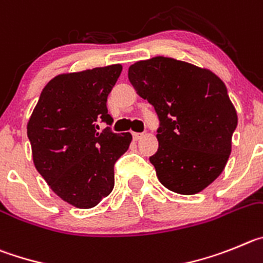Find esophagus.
Here are the masks:
<instances>
[{
  "instance_id": "esophagus-1",
  "label": "esophagus",
  "mask_w": 263,
  "mask_h": 263,
  "mask_svg": "<svg viewBox=\"0 0 263 263\" xmlns=\"http://www.w3.org/2000/svg\"><path fill=\"white\" fill-rule=\"evenodd\" d=\"M132 136H134L135 140H139V139H141V137L144 136V134L143 132H134V134H132Z\"/></svg>"
}]
</instances>
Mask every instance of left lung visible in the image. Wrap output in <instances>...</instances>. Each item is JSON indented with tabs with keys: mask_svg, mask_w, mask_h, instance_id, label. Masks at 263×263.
Returning a JSON list of instances; mask_svg holds the SVG:
<instances>
[{
	"mask_svg": "<svg viewBox=\"0 0 263 263\" xmlns=\"http://www.w3.org/2000/svg\"><path fill=\"white\" fill-rule=\"evenodd\" d=\"M128 79L160 119L158 149L149 157L158 181L183 195L204 190L226 167L237 127L224 82L205 68L164 56L132 64Z\"/></svg>",
	"mask_w": 263,
	"mask_h": 263,
	"instance_id": "left-lung-1",
	"label": "left lung"
}]
</instances>
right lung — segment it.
<instances>
[{
	"mask_svg": "<svg viewBox=\"0 0 263 263\" xmlns=\"http://www.w3.org/2000/svg\"><path fill=\"white\" fill-rule=\"evenodd\" d=\"M122 65L56 76L44 86L27 123L32 160L40 176L64 202L96 207L114 189V165L132 135L114 134L107 97Z\"/></svg>",
	"mask_w": 263,
	"mask_h": 263,
	"instance_id": "add662e5",
	"label": "right lung"
}]
</instances>
